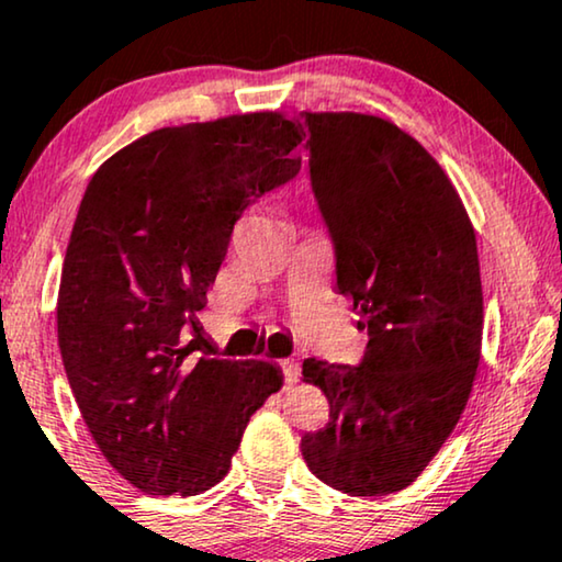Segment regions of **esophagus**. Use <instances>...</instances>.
<instances>
[{"label":"esophagus","instance_id":"1","mask_svg":"<svg viewBox=\"0 0 562 562\" xmlns=\"http://www.w3.org/2000/svg\"><path fill=\"white\" fill-rule=\"evenodd\" d=\"M281 371H283V381H286V386H294L299 381V373H302V368H299V360L286 358L281 360Z\"/></svg>","mask_w":562,"mask_h":562}]
</instances>
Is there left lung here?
Wrapping results in <instances>:
<instances>
[{"label": "left lung", "mask_w": 562, "mask_h": 562, "mask_svg": "<svg viewBox=\"0 0 562 562\" xmlns=\"http://www.w3.org/2000/svg\"><path fill=\"white\" fill-rule=\"evenodd\" d=\"M312 187L368 350L358 368L304 360L329 422L302 437L310 471L342 494L409 486L456 429L481 358L475 233L450 176L394 122L302 112Z\"/></svg>", "instance_id": "1"}]
</instances>
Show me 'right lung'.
<instances>
[{"label": "right lung", "mask_w": 562, "mask_h": 562, "mask_svg": "<svg viewBox=\"0 0 562 562\" xmlns=\"http://www.w3.org/2000/svg\"><path fill=\"white\" fill-rule=\"evenodd\" d=\"M302 130L283 112L160 127L106 158L76 214L58 289V345L91 437L150 496L225 479L252 412L281 391L268 360L189 358L235 222L294 179Z\"/></svg>", "instance_id": "1"}]
</instances>
